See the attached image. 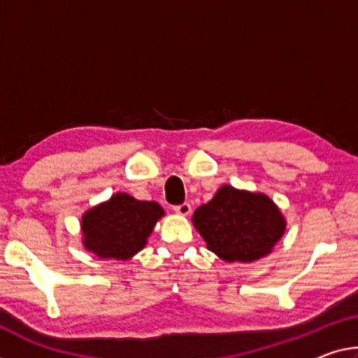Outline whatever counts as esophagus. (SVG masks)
Wrapping results in <instances>:
<instances>
[{"label": "esophagus", "instance_id": "1", "mask_svg": "<svg viewBox=\"0 0 358 358\" xmlns=\"http://www.w3.org/2000/svg\"><path fill=\"white\" fill-rule=\"evenodd\" d=\"M174 211L178 213V214H180V216H187V214H190L192 208H190L189 203H182V205L174 206Z\"/></svg>", "mask_w": 358, "mask_h": 358}]
</instances>
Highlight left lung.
<instances>
[{"mask_svg":"<svg viewBox=\"0 0 358 358\" xmlns=\"http://www.w3.org/2000/svg\"><path fill=\"white\" fill-rule=\"evenodd\" d=\"M194 224L208 250L227 262L259 259L285 232V219L271 198L230 185L198 208Z\"/></svg>","mask_w":358,"mask_h":358,"instance_id":"8db88e82","label":"left lung"}]
</instances>
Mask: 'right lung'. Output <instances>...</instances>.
<instances>
[{
	"label": "right lung",
	"mask_w": 358,
	"mask_h": 358,
	"mask_svg": "<svg viewBox=\"0 0 358 358\" xmlns=\"http://www.w3.org/2000/svg\"><path fill=\"white\" fill-rule=\"evenodd\" d=\"M164 214L155 201H141L128 194L113 195L87 211L81 221L85 246L103 259H128L141 251L153 225Z\"/></svg>",
	"instance_id": "1"
}]
</instances>
